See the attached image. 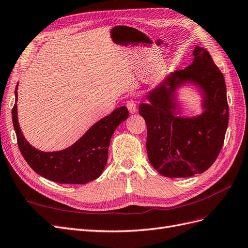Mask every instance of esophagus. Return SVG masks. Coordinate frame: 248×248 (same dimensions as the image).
Instances as JSON below:
<instances>
[{
	"label": "esophagus",
	"instance_id": "esophagus-1",
	"mask_svg": "<svg viewBox=\"0 0 248 248\" xmlns=\"http://www.w3.org/2000/svg\"><path fill=\"white\" fill-rule=\"evenodd\" d=\"M126 107L128 108L130 114H134V112L137 111V103L134 100H129L126 102Z\"/></svg>",
	"mask_w": 248,
	"mask_h": 248
}]
</instances>
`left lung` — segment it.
Returning a JSON list of instances; mask_svg holds the SVG:
<instances>
[{"mask_svg": "<svg viewBox=\"0 0 248 248\" xmlns=\"http://www.w3.org/2000/svg\"><path fill=\"white\" fill-rule=\"evenodd\" d=\"M192 64L171 72L140 103L147 124L149 161L160 175L186 178L212 166L222 148L229 123L227 88L222 73L207 49L196 46ZM191 82L202 90L204 112L197 117L176 116L175 90Z\"/></svg>", "mask_w": 248, "mask_h": 248, "instance_id": "1", "label": "left lung"}]
</instances>
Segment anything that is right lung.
I'll list each match as a JSON object with an SVG mask.
<instances>
[{"mask_svg": "<svg viewBox=\"0 0 248 248\" xmlns=\"http://www.w3.org/2000/svg\"><path fill=\"white\" fill-rule=\"evenodd\" d=\"M17 87L18 84L16 88V101ZM128 116L126 107L118 108L95 123L69 148L56 152H43L27 141L18 124L17 104H14L12 108V122L24 158L37 174L61 184H86L102 174L108 161L112 133Z\"/></svg>", "mask_w": 248, "mask_h": 248, "instance_id": "right-lung-1", "label": "right lung"}]
</instances>
